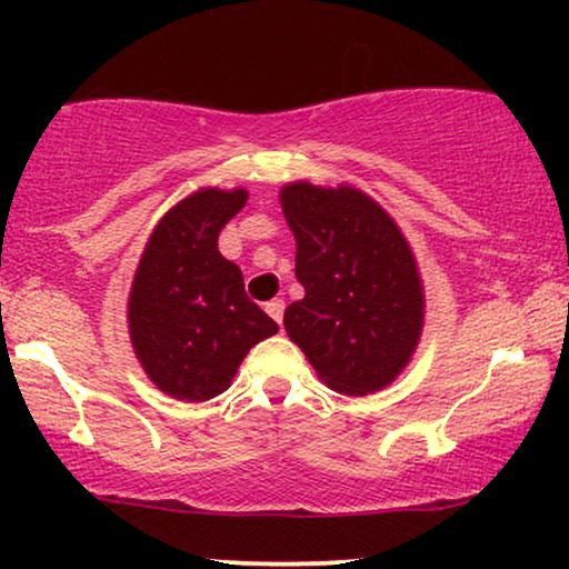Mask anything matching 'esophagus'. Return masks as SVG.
<instances>
[{
    "label": "esophagus",
    "instance_id": "34e87169",
    "mask_svg": "<svg viewBox=\"0 0 569 569\" xmlns=\"http://www.w3.org/2000/svg\"><path fill=\"white\" fill-rule=\"evenodd\" d=\"M283 299H270V302L264 305V310L270 312V318L272 321H278V323H283Z\"/></svg>",
    "mask_w": 569,
    "mask_h": 569
}]
</instances>
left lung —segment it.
I'll return each mask as SVG.
<instances>
[{
	"instance_id": "left-lung-1",
	"label": "left lung",
	"mask_w": 569,
	"mask_h": 569,
	"mask_svg": "<svg viewBox=\"0 0 569 569\" xmlns=\"http://www.w3.org/2000/svg\"><path fill=\"white\" fill-rule=\"evenodd\" d=\"M280 208L297 240L305 297L283 326L321 382L345 396L388 388L407 369L426 323V291L409 240L358 187L291 181Z\"/></svg>"
}]
</instances>
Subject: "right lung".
<instances>
[{"label": "right lung", "mask_w": 569, "mask_h": 569, "mask_svg": "<svg viewBox=\"0 0 569 569\" xmlns=\"http://www.w3.org/2000/svg\"><path fill=\"white\" fill-rule=\"evenodd\" d=\"M243 187H202L158 221L128 293V331L141 369L166 396L208 401L224 393L248 350L278 331L243 291L240 267L219 253V232Z\"/></svg>", "instance_id": "1"}]
</instances>
